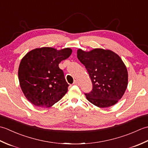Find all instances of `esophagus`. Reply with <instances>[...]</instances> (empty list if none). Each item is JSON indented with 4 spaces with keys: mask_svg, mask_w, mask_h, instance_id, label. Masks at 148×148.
Returning <instances> with one entry per match:
<instances>
[{
    "mask_svg": "<svg viewBox=\"0 0 148 148\" xmlns=\"http://www.w3.org/2000/svg\"><path fill=\"white\" fill-rule=\"evenodd\" d=\"M78 84V81H77V80H76L74 82V84Z\"/></svg>",
    "mask_w": 148,
    "mask_h": 148,
    "instance_id": "34e87169",
    "label": "esophagus"
}]
</instances>
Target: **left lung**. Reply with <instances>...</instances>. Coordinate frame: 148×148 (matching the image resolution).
Wrapping results in <instances>:
<instances>
[{
    "label": "left lung",
    "mask_w": 148,
    "mask_h": 148,
    "mask_svg": "<svg viewBox=\"0 0 148 148\" xmlns=\"http://www.w3.org/2000/svg\"><path fill=\"white\" fill-rule=\"evenodd\" d=\"M77 56L84 65L92 83V90L84 93L90 102L99 108L117 103L128 85V72L119 56L111 50L78 49Z\"/></svg>",
    "instance_id": "8db88e82"
}]
</instances>
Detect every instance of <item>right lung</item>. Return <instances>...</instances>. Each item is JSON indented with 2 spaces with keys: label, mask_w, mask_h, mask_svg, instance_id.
Wrapping results in <instances>:
<instances>
[{
  "label": "right lung",
  "mask_w": 148,
  "mask_h": 148,
  "mask_svg": "<svg viewBox=\"0 0 148 148\" xmlns=\"http://www.w3.org/2000/svg\"><path fill=\"white\" fill-rule=\"evenodd\" d=\"M72 49L37 48L22 58L18 69L21 90L33 105L49 108L59 101L68 90L64 72L58 64L69 58Z\"/></svg>",
  "instance_id": "add662e5"
}]
</instances>
